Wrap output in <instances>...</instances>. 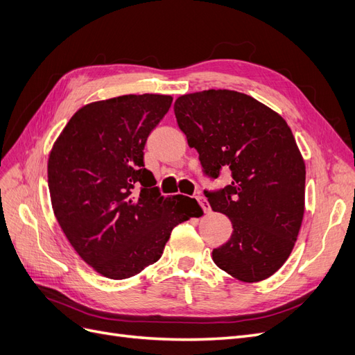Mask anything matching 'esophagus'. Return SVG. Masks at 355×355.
Masks as SVG:
<instances>
[{
	"label": "esophagus",
	"instance_id": "1",
	"mask_svg": "<svg viewBox=\"0 0 355 355\" xmlns=\"http://www.w3.org/2000/svg\"><path fill=\"white\" fill-rule=\"evenodd\" d=\"M196 199H198V202H199V205L202 206L205 214L211 212V206H209V203H207V200H206L205 198H202V196H196Z\"/></svg>",
	"mask_w": 355,
	"mask_h": 355
}]
</instances>
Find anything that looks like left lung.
<instances>
[{
	"label": "left lung",
	"instance_id": "obj_1",
	"mask_svg": "<svg viewBox=\"0 0 355 355\" xmlns=\"http://www.w3.org/2000/svg\"><path fill=\"white\" fill-rule=\"evenodd\" d=\"M174 112L203 174L231 173L224 189L205 190L232 224L231 239L212 252L216 266L244 282L272 277L291 254L304 215L306 165L291 128L266 105L227 89L182 95Z\"/></svg>",
	"mask_w": 355,
	"mask_h": 355
}]
</instances>
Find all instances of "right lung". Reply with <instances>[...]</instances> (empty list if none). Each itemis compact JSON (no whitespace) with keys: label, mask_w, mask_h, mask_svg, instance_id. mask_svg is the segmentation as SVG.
I'll return each instance as SVG.
<instances>
[{"label":"right lung","mask_w":355,"mask_h":355,"mask_svg":"<svg viewBox=\"0 0 355 355\" xmlns=\"http://www.w3.org/2000/svg\"><path fill=\"white\" fill-rule=\"evenodd\" d=\"M168 95H124L89 103L64 127L48 159L52 209L77 254L110 279L161 259L171 231L202 209L187 196L164 198L144 168L150 131Z\"/></svg>","instance_id":"obj_1"}]
</instances>
